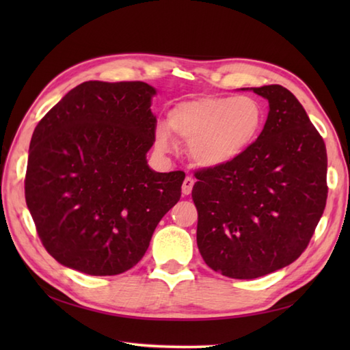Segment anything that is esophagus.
<instances>
[{"instance_id":"obj_1","label":"esophagus","mask_w":350,"mask_h":350,"mask_svg":"<svg viewBox=\"0 0 350 350\" xmlns=\"http://www.w3.org/2000/svg\"><path fill=\"white\" fill-rule=\"evenodd\" d=\"M192 187H194V179L192 177H187V179L183 180V185H182V192L185 196H189L191 191H192Z\"/></svg>"}]
</instances>
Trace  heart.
<instances>
[{
  "mask_svg": "<svg viewBox=\"0 0 350 350\" xmlns=\"http://www.w3.org/2000/svg\"><path fill=\"white\" fill-rule=\"evenodd\" d=\"M265 124L262 103L251 96H203L177 103L170 111L168 126L189 143V154L198 165L219 167L243 154L256 143ZM162 150L173 146L167 126L156 129Z\"/></svg>",
  "mask_w": 350,
  "mask_h": 350,
  "instance_id": "b5f03b06",
  "label": "heart"
}]
</instances>
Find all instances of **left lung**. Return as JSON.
Listing matches in <instances>:
<instances>
[{"label": "left lung", "instance_id": "1", "mask_svg": "<svg viewBox=\"0 0 350 350\" xmlns=\"http://www.w3.org/2000/svg\"><path fill=\"white\" fill-rule=\"evenodd\" d=\"M269 102L265 128L239 158L196 171L197 245L228 278H258L293 263L325 211V141L287 88H252Z\"/></svg>", "mask_w": 350, "mask_h": 350}]
</instances>
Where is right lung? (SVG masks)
<instances>
[{"label":"right lung","mask_w":350,"mask_h":350,"mask_svg":"<svg viewBox=\"0 0 350 350\" xmlns=\"http://www.w3.org/2000/svg\"><path fill=\"white\" fill-rule=\"evenodd\" d=\"M154 93L141 81H87L36 126L25 202L58 263L88 275L126 272L179 202L183 171L156 173L146 161Z\"/></svg>","instance_id":"add662e5"}]
</instances>
